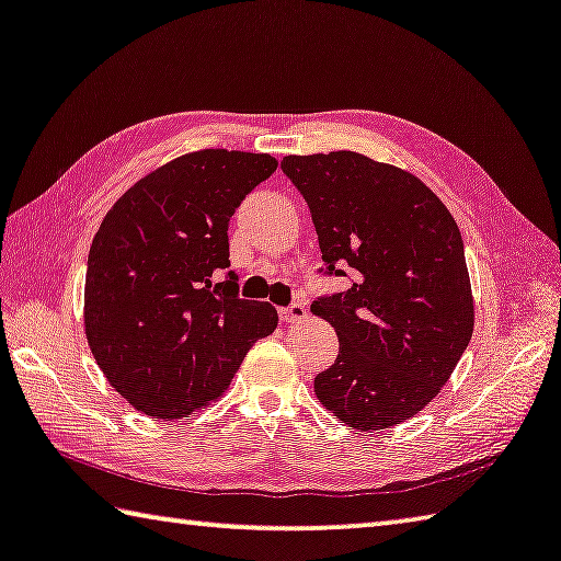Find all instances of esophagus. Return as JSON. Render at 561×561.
I'll return each instance as SVG.
<instances>
[{
    "mask_svg": "<svg viewBox=\"0 0 561 561\" xmlns=\"http://www.w3.org/2000/svg\"><path fill=\"white\" fill-rule=\"evenodd\" d=\"M307 316H309V311L304 304H291V307H287V309H279V319L284 323H297V321L307 319Z\"/></svg>",
    "mask_w": 561,
    "mask_h": 561,
    "instance_id": "34e87169",
    "label": "esophagus"
}]
</instances>
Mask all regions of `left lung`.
Wrapping results in <instances>:
<instances>
[{"mask_svg":"<svg viewBox=\"0 0 561 561\" xmlns=\"http://www.w3.org/2000/svg\"><path fill=\"white\" fill-rule=\"evenodd\" d=\"M284 174L309 203L329 272L351 289L311 304L339 333V358L313 392L351 430L380 432L422 412L473 335L461 232L439 196L358 151L289 154Z\"/></svg>","mask_w":561,"mask_h":561,"instance_id":"obj_1","label":"left lung"}]
</instances>
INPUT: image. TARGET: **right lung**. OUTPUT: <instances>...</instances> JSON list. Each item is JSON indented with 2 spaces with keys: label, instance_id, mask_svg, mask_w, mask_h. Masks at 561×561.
Returning a JSON list of instances; mask_svg holds the SVG:
<instances>
[{
  "label": "right lung",
  "instance_id": "obj_1",
  "mask_svg": "<svg viewBox=\"0 0 561 561\" xmlns=\"http://www.w3.org/2000/svg\"><path fill=\"white\" fill-rule=\"evenodd\" d=\"M277 171L270 154L198 149L149 171L100 222L83 325L107 382L137 412L181 420L228 390L248 351L277 329L267 301L238 299L228 222Z\"/></svg>",
  "mask_w": 561,
  "mask_h": 561
}]
</instances>
